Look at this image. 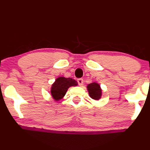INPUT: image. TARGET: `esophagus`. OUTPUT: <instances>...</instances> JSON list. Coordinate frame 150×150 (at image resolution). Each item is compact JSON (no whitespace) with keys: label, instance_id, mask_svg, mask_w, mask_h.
<instances>
[{"label":"esophagus","instance_id":"34e87169","mask_svg":"<svg viewBox=\"0 0 150 150\" xmlns=\"http://www.w3.org/2000/svg\"><path fill=\"white\" fill-rule=\"evenodd\" d=\"M77 82H78V84L79 86H82L83 85V79H77Z\"/></svg>","mask_w":150,"mask_h":150}]
</instances>
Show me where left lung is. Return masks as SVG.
<instances>
[{
	"label": "left lung",
	"instance_id": "8db88e82",
	"mask_svg": "<svg viewBox=\"0 0 150 150\" xmlns=\"http://www.w3.org/2000/svg\"><path fill=\"white\" fill-rule=\"evenodd\" d=\"M89 96L95 100H98L102 96V89L100 85L96 82L91 83L87 86Z\"/></svg>",
	"mask_w": 150,
	"mask_h": 150
}]
</instances>
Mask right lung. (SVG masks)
I'll use <instances>...</instances> for the list:
<instances>
[{"mask_svg":"<svg viewBox=\"0 0 150 150\" xmlns=\"http://www.w3.org/2000/svg\"><path fill=\"white\" fill-rule=\"evenodd\" d=\"M78 83L71 78L59 77L55 79L51 87V95L55 101H59L64 97L68 88L77 86Z\"/></svg>","mask_w":150,"mask_h":150,"instance_id":"right-lung-1","label":"right lung"}]
</instances>
